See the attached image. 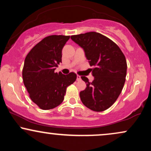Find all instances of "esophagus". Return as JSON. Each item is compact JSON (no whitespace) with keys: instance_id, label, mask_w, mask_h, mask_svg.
<instances>
[{"instance_id":"34e87169","label":"esophagus","mask_w":151,"mask_h":151,"mask_svg":"<svg viewBox=\"0 0 151 151\" xmlns=\"http://www.w3.org/2000/svg\"><path fill=\"white\" fill-rule=\"evenodd\" d=\"M77 81L81 80V76H79V75H77Z\"/></svg>"}]
</instances>
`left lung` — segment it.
Masks as SVG:
<instances>
[{
    "label": "left lung",
    "mask_w": 151,
    "mask_h": 151,
    "mask_svg": "<svg viewBox=\"0 0 151 151\" xmlns=\"http://www.w3.org/2000/svg\"><path fill=\"white\" fill-rule=\"evenodd\" d=\"M84 50L90 66H93V81L81 77L86 88L80 96L83 104L93 111H103L114 104L126 81L127 63L119 47L103 35L96 32L71 36Z\"/></svg>",
    "instance_id": "1"
}]
</instances>
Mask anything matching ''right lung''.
Segmentation results:
<instances>
[{
	"label": "right lung",
	"mask_w": 151,
	"mask_h": 151,
	"mask_svg": "<svg viewBox=\"0 0 151 151\" xmlns=\"http://www.w3.org/2000/svg\"><path fill=\"white\" fill-rule=\"evenodd\" d=\"M70 36L45 37L26 56L22 80L29 96L40 109L49 110L63 101L67 88L77 79V74L55 72L62 62V50Z\"/></svg>",
	"instance_id": "right-lung-1"
}]
</instances>
